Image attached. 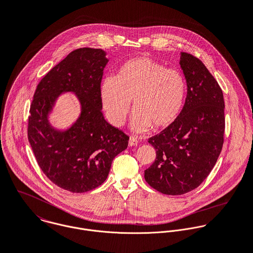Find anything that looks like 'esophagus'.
I'll return each mask as SVG.
<instances>
[{
    "label": "esophagus",
    "instance_id": "esophagus-1",
    "mask_svg": "<svg viewBox=\"0 0 253 253\" xmlns=\"http://www.w3.org/2000/svg\"><path fill=\"white\" fill-rule=\"evenodd\" d=\"M128 145H129V146H135V145H137V139H136L135 137H133V136H130V137H129V140H128Z\"/></svg>",
    "mask_w": 253,
    "mask_h": 253
}]
</instances>
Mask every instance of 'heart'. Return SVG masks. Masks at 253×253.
<instances>
[{"mask_svg": "<svg viewBox=\"0 0 253 253\" xmlns=\"http://www.w3.org/2000/svg\"><path fill=\"white\" fill-rule=\"evenodd\" d=\"M185 93L186 83L180 72L148 57L126 62L114 79H106L99 89L102 108L114 126L126 123L132 101L135 111L130 126L138 133L152 126L161 129L171 125L182 110Z\"/></svg>", "mask_w": 253, "mask_h": 253, "instance_id": "b5f03b06", "label": "heart"}]
</instances>
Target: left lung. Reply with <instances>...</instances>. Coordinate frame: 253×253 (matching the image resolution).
Returning <instances> with one entry per match:
<instances>
[{"instance_id": "obj_1", "label": "left lung", "mask_w": 253, "mask_h": 253, "mask_svg": "<svg viewBox=\"0 0 253 253\" xmlns=\"http://www.w3.org/2000/svg\"><path fill=\"white\" fill-rule=\"evenodd\" d=\"M179 65L187 93L175 121L148 142L156 150L154 163L144 170L150 186L180 195L199 186L214 168L225 131L222 89L205 65L181 52Z\"/></svg>"}]
</instances>
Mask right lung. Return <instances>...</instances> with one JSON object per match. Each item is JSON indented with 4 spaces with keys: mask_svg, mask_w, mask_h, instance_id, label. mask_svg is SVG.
<instances>
[{
    "mask_svg": "<svg viewBox=\"0 0 253 253\" xmlns=\"http://www.w3.org/2000/svg\"><path fill=\"white\" fill-rule=\"evenodd\" d=\"M102 49L70 53L37 85L28 118V141L39 167L59 187L82 193L102 184L114 158L126 150L128 136L102 114L99 89L109 60ZM74 92L81 105L79 118L67 129L48 118L57 98Z\"/></svg>",
    "mask_w": 253,
    "mask_h": 253,
    "instance_id": "1",
    "label": "right lung"
}]
</instances>
